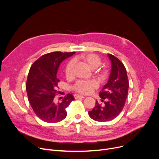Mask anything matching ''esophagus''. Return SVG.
I'll return each mask as SVG.
<instances>
[{
    "label": "esophagus",
    "mask_w": 159,
    "mask_h": 159,
    "mask_svg": "<svg viewBox=\"0 0 159 159\" xmlns=\"http://www.w3.org/2000/svg\"><path fill=\"white\" fill-rule=\"evenodd\" d=\"M74 98L75 99H78V98H84L85 97L83 95H78V94H75L74 95Z\"/></svg>",
    "instance_id": "obj_1"
}]
</instances>
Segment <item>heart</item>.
<instances>
[{"label":"heart","instance_id":"heart-1","mask_svg":"<svg viewBox=\"0 0 159 159\" xmlns=\"http://www.w3.org/2000/svg\"><path fill=\"white\" fill-rule=\"evenodd\" d=\"M78 58L85 62L92 70L97 68L102 63V60H101L100 57L95 54H81ZM74 66V60H70L67 64L65 68V73L67 76H71L73 74ZM97 87L98 83L94 80L78 81L74 85V89L81 93H88Z\"/></svg>","mask_w":159,"mask_h":159}]
</instances>
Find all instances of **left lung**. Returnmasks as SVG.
<instances>
[{"label": "left lung", "instance_id": "1", "mask_svg": "<svg viewBox=\"0 0 159 159\" xmlns=\"http://www.w3.org/2000/svg\"><path fill=\"white\" fill-rule=\"evenodd\" d=\"M111 62V70L107 83L99 92L103 104L95 102V106L88 112L96 121H109L122 111L128 94L129 81L127 71L122 62L112 54H107Z\"/></svg>", "mask_w": 159, "mask_h": 159}]
</instances>
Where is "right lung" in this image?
<instances>
[{
    "mask_svg": "<svg viewBox=\"0 0 159 159\" xmlns=\"http://www.w3.org/2000/svg\"><path fill=\"white\" fill-rule=\"evenodd\" d=\"M75 53L50 52L42 56L31 66L26 81V92L34 112L42 121L57 123L67 116L66 108L74 98L68 93L61 102H54L56 87L60 81L56 74L61 62Z\"/></svg>",
    "mask_w": 159,
    "mask_h": 159,
    "instance_id": "add662e5",
    "label": "right lung"
}]
</instances>
